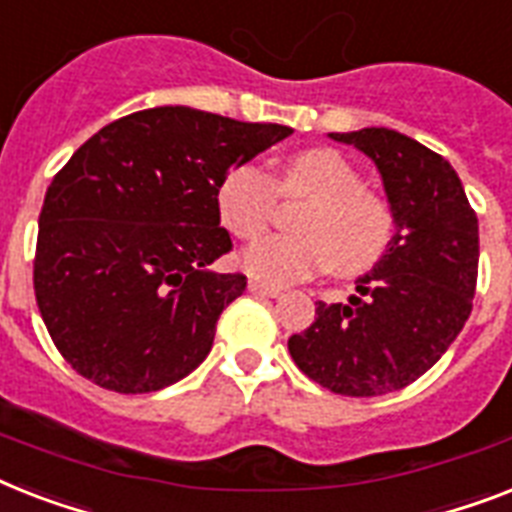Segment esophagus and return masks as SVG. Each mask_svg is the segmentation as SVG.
I'll list each match as a JSON object with an SVG mask.
<instances>
[{
	"label": "esophagus",
	"mask_w": 512,
	"mask_h": 512,
	"mask_svg": "<svg viewBox=\"0 0 512 512\" xmlns=\"http://www.w3.org/2000/svg\"><path fill=\"white\" fill-rule=\"evenodd\" d=\"M247 289L252 294H260V297H281V289H276V286H268V284H260V281H249Z\"/></svg>",
	"instance_id": "34e87169"
}]
</instances>
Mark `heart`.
<instances>
[{
	"label": "heart",
	"mask_w": 512,
	"mask_h": 512,
	"mask_svg": "<svg viewBox=\"0 0 512 512\" xmlns=\"http://www.w3.org/2000/svg\"><path fill=\"white\" fill-rule=\"evenodd\" d=\"M278 194L310 199V207L294 220L299 236H268L236 257L257 281L294 284L328 265L336 276H360L392 247V207L363 189V176L336 149L315 147L286 157L276 181L255 165L228 170L218 186L223 226L239 239H255L270 226Z\"/></svg>",
	"instance_id": "1"
}]
</instances>
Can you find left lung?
<instances>
[{
  "label": "left lung",
  "instance_id": "left-lung-1",
  "mask_svg": "<svg viewBox=\"0 0 512 512\" xmlns=\"http://www.w3.org/2000/svg\"><path fill=\"white\" fill-rule=\"evenodd\" d=\"M328 136L371 157L397 228L347 305L315 302L318 318L289 336V352L334 394L376 397L421 378L463 331L479 273V220L455 168L421 141L392 128Z\"/></svg>",
  "mask_w": 512,
  "mask_h": 512
}]
</instances>
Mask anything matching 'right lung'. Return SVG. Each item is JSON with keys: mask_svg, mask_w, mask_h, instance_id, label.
<instances>
[{"mask_svg": "<svg viewBox=\"0 0 512 512\" xmlns=\"http://www.w3.org/2000/svg\"><path fill=\"white\" fill-rule=\"evenodd\" d=\"M184 105L115 120L54 176L39 215L33 289L54 347L94 384L147 394L207 357L242 273L218 186L231 168L292 136Z\"/></svg>", "mask_w": 512, "mask_h": 512, "instance_id": "obj_1", "label": "right lung"}]
</instances>
